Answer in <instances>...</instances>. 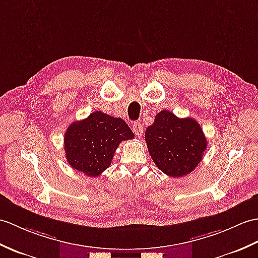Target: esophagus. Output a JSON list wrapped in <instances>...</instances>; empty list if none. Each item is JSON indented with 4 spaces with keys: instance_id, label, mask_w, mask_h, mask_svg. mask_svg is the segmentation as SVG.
<instances>
[{
    "instance_id": "1",
    "label": "esophagus",
    "mask_w": 258,
    "mask_h": 258,
    "mask_svg": "<svg viewBox=\"0 0 258 258\" xmlns=\"http://www.w3.org/2000/svg\"><path fill=\"white\" fill-rule=\"evenodd\" d=\"M132 130H133L134 134L136 136H142L143 134V125L141 122H135L133 125H132Z\"/></svg>"
}]
</instances>
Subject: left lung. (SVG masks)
Segmentation results:
<instances>
[{"label":"left lung","instance_id":"1","mask_svg":"<svg viewBox=\"0 0 258 258\" xmlns=\"http://www.w3.org/2000/svg\"><path fill=\"white\" fill-rule=\"evenodd\" d=\"M153 161L170 177H182L195 170L207 149V139L196 119L179 118L164 110L145 132Z\"/></svg>","mask_w":258,"mask_h":258}]
</instances>
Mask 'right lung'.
<instances>
[{
  "label": "right lung",
  "instance_id": "obj_1",
  "mask_svg": "<svg viewBox=\"0 0 258 258\" xmlns=\"http://www.w3.org/2000/svg\"><path fill=\"white\" fill-rule=\"evenodd\" d=\"M133 139V132L122 118L95 111L66 131V158L74 169L97 177L110 167L119 143Z\"/></svg>",
  "mask_w": 258,
  "mask_h": 258
}]
</instances>
